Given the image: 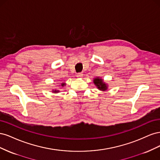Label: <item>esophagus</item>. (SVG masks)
Returning <instances> with one entry per match:
<instances>
[{"mask_svg": "<svg viewBox=\"0 0 160 160\" xmlns=\"http://www.w3.org/2000/svg\"><path fill=\"white\" fill-rule=\"evenodd\" d=\"M83 75V74L82 73V72H78V73L77 74V77H78V78H82Z\"/></svg>", "mask_w": 160, "mask_h": 160, "instance_id": "1", "label": "esophagus"}]
</instances>
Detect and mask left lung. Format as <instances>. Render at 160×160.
Segmentation results:
<instances>
[{"label":"left lung","mask_w":160,"mask_h":160,"mask_svg":"<svg viewBox=\"0 0 160 160\" xmlns=\"http://www.w3.org/2000/svg\"><path fill=\"white\" fill-rule=\"evenodd\" d=\"M94 83L95 84V85L98 87V88L100 90H102V91H105L107 89V86H106V84H105L103 80L99 79V78H96L94 79Z\"/></svg>","instance_id":"obj_1"}]
</instances>
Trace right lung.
<instances>
[{
    "label": "right lung",
    "instance_id": "1",
    "mask_svg": "<svg viewBox=\"0 0 160 160\" xmlns=\"http://www.w3.org/2000/svg\"><path fill=\"white\" fill-rule=\"evenodd\" d=\"M65 85V83H62V86H63ZM55 92H59V91H55Z\"/></svg>",
    "mask_w": 160,
    "mask_h": 160
}]
</instances>
